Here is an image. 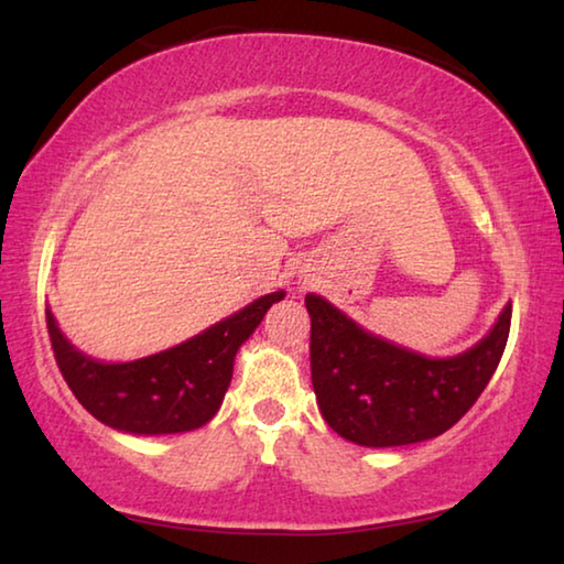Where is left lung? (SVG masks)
<instances>
[{"mask_svg":"<svg viewBox=\"0 0 564 564\" xmlns=\"http://www.w3.org/2000/svg\"><path fill=\"white\" fill-rule=\"evenodd\" d=\"M311 378L321 415L340 437L366 447L410 445L443 435L490 383L508 346V303L488 336L453 358H425L360 328L316 293Z\"/></svg>","mask_w":564,"mask_h":564,"instance_id":"obj_1","label":"left lung"}]
</instances>
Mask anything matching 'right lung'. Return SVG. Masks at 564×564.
I'll return each mask as SVG.
<instances>
[{
	"mask_svg": "<svg viewBox=\"0 0 564 564\" xmlns=\"http://www.w3.org/2000/svg\"><path fill=\"white\" fill-rule=\"evenodd\" d=\"M283 295H261L198 336L129 362L84 356L64 338L52 311H46V328L66 386L104 425L133 435L186 433L206 425L221 408L238 348Z\"/></svg>",
	"mask_w": 564,
	"mask_h": 564,
	"instance_id": "1",
	"label": "right lung"
}]
</instances>
